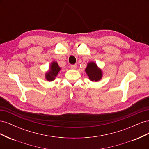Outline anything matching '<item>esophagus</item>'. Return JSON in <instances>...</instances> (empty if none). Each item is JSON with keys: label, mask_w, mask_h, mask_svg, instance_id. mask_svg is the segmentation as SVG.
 Returning a JSON list of instances; mask_svg holds the SVG:
<instances>
[{"label": "esophagus", "mask_w": 149, "mask_h": 149, "mask_svg": "<svg viewBox=\"0 0 149 149\" xmlns=\"http://www.w3.org/2000/svg\"><path fill=\"white\" fill-rule=\"evenodd\" d=\"M76 67H77V65H76V64L71 65V68H72V69H76Z\"/></svg>", "instance_id": "34e87169"}]
</instances>
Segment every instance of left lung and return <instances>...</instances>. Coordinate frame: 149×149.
I'll return each mask as SVG.
<instances>
[{
    "label": "left lung",
    "instance_id": "left-lung-1",
    "mask_svg": "<svg viewBox=\"0 0 149 149\" xmlns=\"http://www.w3.org/2000/svg\"><path fill=\"white\" fill-rule=\"evenodd\" d=\"M85 71L92 81H98L102 77L101 70L99 69L96 65L93 62L89 63Z\"/></svg>",
    "mask_w": 149,
    "mask_h": 149
}]
</instances>
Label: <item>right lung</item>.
Wrapping results in <instances>:
<instances>
[{
	"label": "right lung",
	"instance_id": "obj_1",
	"mask_svg": "<svg viewBox=\"0 0 149 149\" xmlns=\"http://www.w3.org/2000/svg\"><path fill=\"white\" fill-rule=\"evenodd\" d=\"M60 70V68L58 66L57 63L53 62L50 66V70L48 71V73L46 74L47 79L49 81H52L54 80Z\"/></svg>",
	"mask_w": 149,
	"mask_h": 149
}]
</instances>
